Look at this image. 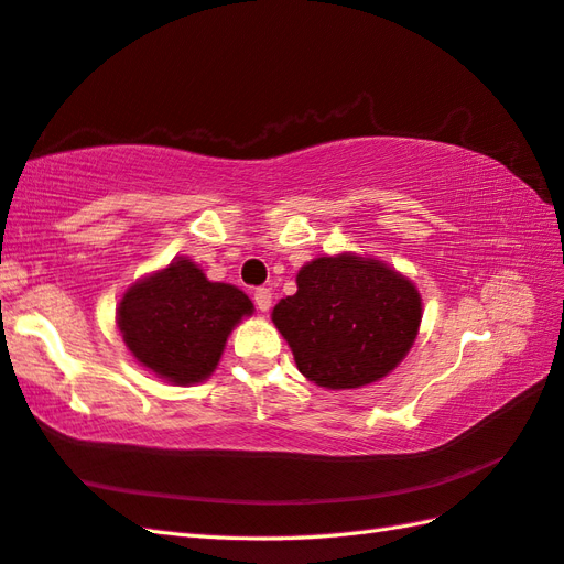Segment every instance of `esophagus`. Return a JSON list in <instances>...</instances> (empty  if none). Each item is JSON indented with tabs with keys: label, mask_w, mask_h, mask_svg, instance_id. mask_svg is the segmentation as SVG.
<instances>
[{
	"label": "esophagus",
	"mask_w": 564,
	"mask_h": 564,
	"mask_svg": "<svg viewBox=\"0 0 564 564\" xmlns=\"http://www.w3.org/2000/svg\"><path fill=\"white\" fill-rule=\"evenodd\" d=\"M271 301H273V293L269 289H257L254 291V303H257L261 313H267V310L271 307Z\"/></svg>",
	"instance_id": "34e87169"
}]
</instances>
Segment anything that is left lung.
<instances>
[{"mask_svg": "<svg viewBox=\"0 0 564 564\" xmlns=\"http://www.w3.org/2000/svg\"><path fill=\"white\" fill-rule=\"evenodd\" d=\"M297 293L273 307L297 370L319 388L351 390L386 378L416 339L422 297L388 263L344 251L297 271Z\"/></svg>", "mask_w": 564, "mask_h": 564, "instance_id": "obj_1", "label": "left lung"}]
</instances>
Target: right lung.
<instances>
[{"instance_id":"1","label":"right lung","mask_w":564,"mask_h":564,"mask_svg":"<svg viewBox=\"0 0 564 564\" xmlns=\"http://www.w3.org/2000/svg\"><path fill=\"white\" fill-rule=\"evenodd\" d=\"M251 313L242 291L208 281L194 261L176 257L130 285L116 322L140 366L176 386H194L213 373L232 327Z\"/></svg>"}]
</instances>
